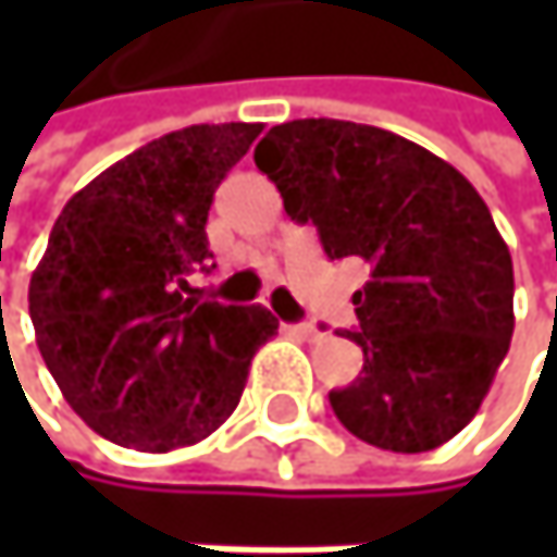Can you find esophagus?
<instances>
[{"instance_id":"34e87169","label":"esophagus","mask_w":557,"mask_h":557,"mask_svg":"<svg viewBox=\"0 0 557 557\" xmlns=\"http://www.w3.org/2000/svg\"><path fill=\"white\" fill-rule=\"evenodd\" d=\"M286 332H293V335H299V338H309V342H319V338H325V329H319V325H312V322L286 325Z\"/></svg>"}]
</instances>
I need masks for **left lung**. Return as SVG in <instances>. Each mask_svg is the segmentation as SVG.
<instances>
[{
  "label": "left lung",
  "mask_w": 557,
  "mask_h": 557,
  "mask_svg": "<svg viewBox=\"0 0 557 557\" xmlns=\"http://www.w3.org/2000/svg\"><path fill=\"white\" fill-rule=\"evenodd\" d=\"M283 209L332 261L368 264L351 296L364 351L332 389L342 425L384 451H432L481 409L512 338V258L481 193L432 151L374 125L296 119L255 148Z\"/></svg>",
  "instance_id": "1"
}]
</instances>
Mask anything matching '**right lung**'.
<instances>
[{"mask_svg": "<svg viewBox=\"0 0 557 557\" xmlns=\"http://www.w3.org/2000/svg\"><path fill=\"white\" fill-rule=\"evenodd\" d=\"M264 132L189 125L138 148L70 196L32 274L41 358L102 438L173 451L212 435L238 406L258 348L277 335L264 306L202 302L215 186Z\"/></svg>", "mask_w": 557, "mask_h": 557, "instance_id": "obj_1", "label": "right lung"}]
</instances>
